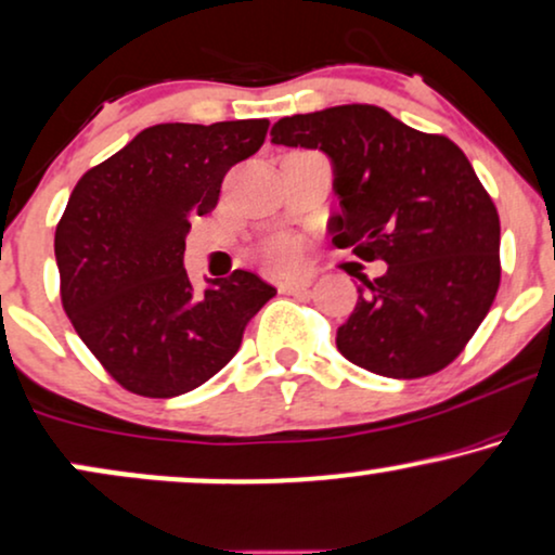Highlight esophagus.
<instances>
[{
	"label": "esophagus",
	"instance_id": "esophagus-1",
	"mask_svg": "<svg viewBox=\"0 0 555 555\" xmlns=\"http://www.w3.org/2000/svg\"><path fill=\"white\" fill-rule=\"evenodd\" d=\"M312 286V276H289L279 282V289L284 294H305Z\"/></svg>",
	"mask_w": 555,
	"mask_h": 555
}]
</instances>
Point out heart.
<instances>
[{
	"label": "heart",
	"mask_w": 555,
	"mask_h": 555,
	"mask_svg": "<svg viewBox=\"0 0 555 555\" xmlns=\"http://www.w3.org/2000/svg\"><path fill=\"white\" fill-rule=\"evenodd\" d=\"M263 258L266 263L273 266V269H286V266H294L299 261V250L297 243L292 237H276L263 248Z\"/></svg>",
	"instance_id": "1"
}]
</instances>
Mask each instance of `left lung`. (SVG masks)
Wrapping results in <instances>:
<instances>
[{"instance_id": "1", "label": "left lung", "mask_w": 555, "mask_h": 555, "mask_svg": "<svg viewBox=\"0 0 555 555\" xmlns=\"http://www.w3.org/2000/svg\"><path fill=\"white\" fill-rule=\"evenodd\" d=\"M271 143L318 149L333 164L338 248L387 273L359 286L338 350L389 378L446 369L487 318L500 289V215L464 151L374 104L282 117Z\"/></svg>"}]
</instances>
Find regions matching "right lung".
Instances as JSON below:
<instances>
[{
  "mask_svg": "<svg viewBox=\"0 0 555 555\" xmlns=\"http://www.w3.org/2000/svg\"><path fill=\"white\" fill-rule=\"evenodd\" d=\"M269 120L164 122L89 168L55 228L68 320L120 387L186 395L233 359L276 289L250 271L194 292L184 269L194 217L212 212L225 173L261 149Z\"/></svg>",
  "mask_w": 555,
  "mask_h": 555,
  "instance_id": "obj_1",
  "label": "right lung"
}]
</instances>
